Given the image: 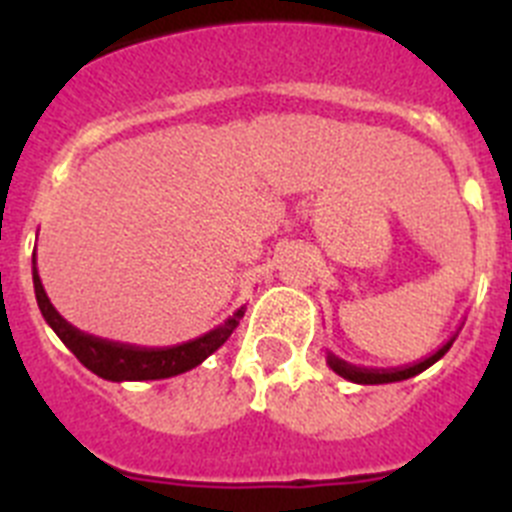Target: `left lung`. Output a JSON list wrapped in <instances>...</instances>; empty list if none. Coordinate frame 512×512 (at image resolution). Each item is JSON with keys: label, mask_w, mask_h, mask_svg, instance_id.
<instances>
[{"label": "left lung", "mask_w": 512, "mask_h": 512, "mask_svg": "<svg viewBox=\"0 0 512 512\" xmlns=\"http://www.w3.org/2000/svg\"><path fill=\"white\" fill-rule=\"evenodd\" d=\"M456 336H459V330H456L454 336L449 338V341L443 343V346H438L436 351H433L431 356H425V359L415 361V364H408V366H397V369H366V366H356V364H348V361L338 359L336 354L325 356V361H328V366L333 369V372L338 374V377L348 379V382L354 384H390V382H402V379H410L415 377V374L425 372L428 366L436 364L438 359H441L446 351L451 348V343L456 341Z\"/></svg>", "instance_id": "left-lung-1"}]
</instances>
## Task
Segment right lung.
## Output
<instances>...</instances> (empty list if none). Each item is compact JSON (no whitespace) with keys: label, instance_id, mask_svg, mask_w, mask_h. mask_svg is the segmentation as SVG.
I'll list each match as a JSON object with an SVG mask.
<instances>
[{"label":"right lung","instance_id":"1","mask_svg":"<svg viewBox=\"0 0 512 512\" xmlns=\"http://www.w3.org/2000/svg\"><path fill=\"white\" fill-rule=\"evenodd\" d=\"M33 287L35 300H38V307L40 312H43L45 323L51 325L53 333L63 341V346L69 348L71 354H74L81 364L87 366L89 372L107 379V382H146V379H169L176 377V374L189 372V369L200 366L207 356L215 354L217 348L228 341L230 333H233V330L238 328V323H241L243 312H246V307H238L225 323L207 330L202 336L192 338V341L164 348H143L130 346V343H117L107 341V338L89 336L84 330L74 328V325L51 305L48 295H45L38 266H35V256Z\"/></svg>","mask_w":512,"mask_h":512}]
</instances>
